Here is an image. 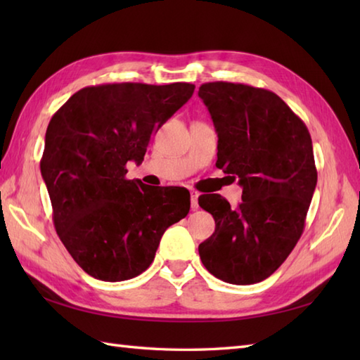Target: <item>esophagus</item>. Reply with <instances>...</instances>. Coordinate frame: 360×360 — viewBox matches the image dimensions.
<instances>
[{
    "label": "esophagus",
    "mask_w": 360,
    "mask_h": 360,
    "mask_svg": "<svg viewBox=\"0 0 360 360\" xmlns=\"http://www.w3.org/2000/svg\"><path fill=\"white\" fill-rule=\"evenodd\" d=\"M198 196H200V193L195 192V190L190 192V205H192V210H198V207H200V204H198Z\"/></svg>",
    "instance_id": "34e87169"
}]
</instances>
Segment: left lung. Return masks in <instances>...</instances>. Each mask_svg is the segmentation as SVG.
Wrapping results in <instances>:
<instances>
[{
    "instance_id": "8db88e82",
    "label": "left lung",
    "mask_w": 360,
    "mask_h": 360,
    "mask_svg": "<svg viewBox=\"0 0 360 360\" xmlns=\"http://www.w3.org/2000/svg\"><path fill=\"white\" fill-rule=\"evenodd\" d=\"M218 133L217 167L243 187L238 207L201 195L215 232L200 244L212 275L254 285L278 269L300 240L317 184L307 125L272 91L212 82L198 91Z\"/></svg>"
}]
</instances>
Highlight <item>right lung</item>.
Returning <instances> with one entry per match:
<instances>
[{"mask_svg":"<svg viewBox=\"0 0 360 360\" xmlns=\"http://www.w3.org/2000/svg\"><path fill=\"white\" fill-rule=\"evenodd\" d=\"M192 83H106L70 97L53 114L40 160L60 240L83 271L103 281L142 274L159 241L186 218V188L127 179L153 134L184 105Z\"/></svg>","mask_w":360,"mask_h":360,"instance_id":"right-lung-1","label":"right lung"}]
</instances>
